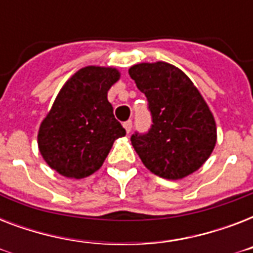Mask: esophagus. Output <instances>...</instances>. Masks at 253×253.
Masks as SVG:
<instances>
[{"label": "esophagus", "instance_id": "1", "mask_svg": "<svg viewBox=\"0 0 253 253\" xmlns=\"http://www.w3.org/2000/svg\"><path fill=\"white\" fill-rule=\"evenodd\" d=\"M123 127H125V130L127 132H130L131 128H132V121H126V122L123 123Z\"/></svg>", "mask_w": 253, "mask_h": 253}]
</instances>
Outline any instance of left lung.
<instances>
[{
	"label": "left lung",
	"mask_w": 253,
	"mask_h": 253,
	"mask_svg": "<svg viewBox=\"0 0 253 253\" xmlns=\"http://www.w3.org/2000/svg\"><path fill=\"white\" fill-rule=\"evenodd\" d=\"M130 77L147 97L150 130L131 135V143L151 172L178 180L200 168L216 143L215 121L190 79L168 63L131 67Z\"/></svg>",
	"instance_id": "8db88e82"
}]
</instances>
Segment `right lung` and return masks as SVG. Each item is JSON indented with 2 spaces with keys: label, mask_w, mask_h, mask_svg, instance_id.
<instances>
[{
  "label": "right lung",
  "mask_w": 253,
  "mask_h": 253,
  "mask_svg": "<svg viewBox=\"0 0 253 253\" xmlns=\"http://www.w3.org/2000/svg\"><path fill=\"white\" fill-rule=\"evenodd\" d=\"M118 80L115 68L90 65L61 87L38 134L42 156L56 172L72 178L90 176L115 139L126 135L107 101V90Z\"/></svg>",
  "instance_id": "obj_1"
}]
</instances>
